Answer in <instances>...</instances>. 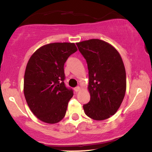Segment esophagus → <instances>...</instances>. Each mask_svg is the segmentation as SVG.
Instances as JSON below:
<instances>
[{
  "mask_svg": "<svg viewBox=\"0 0 152 152\" xmlns=\"http://www.w3.org/2000/svg\"><path fill=\"white\" fill-rule=\"evenodd\" d=\"M80 90V88L79 87V86H78V87H76V88H74V91L76 92V93H78V92H79Z\"/></svg>",
  "mask_w": 152,
  "mask_h": 152,
  "instance_id": "1",
  "label": "esophagus"
}]
</instances>
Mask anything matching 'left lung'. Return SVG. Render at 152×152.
Here are the masks:
<instances>
[{
    "mask_svg": "<svg viewBox=\"0 0 152 152\" xmlns=\"http://www.w3.org/2000/svg\"><path fill=\"white\" fill-rule=\"evenodd\" d=\"M76 45L88 64L90 100L83 105L85 114L96 121L110 118L118 111L126 94V74L121 56L114 46L99 39Z\"/></svg>",
    "mask_w": 152,
    "mask_h": 152,
    "instance_id": "8db88e82",
    "label": "left lung"
}]
</instances>
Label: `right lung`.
Listing matches in <instances>:
<instances>
[{
    "label": "right lung",
    "instance_id": "1",
    "mask_svg": "<svg viewBox=\"0 0 152 152\" xmlns=\"http://www.w3.org/2000/svg\"><path fill=\"white\" fill-rule=\"evenodd\" d=\"M77 48L74 43H53L34 52L26 64L24 94L36 118L46 124H57L66 114L73 90L64 85V65Z\"/></svg>",
    "mask_w": 152,
    "mask_h": 152
}]
</instances>
